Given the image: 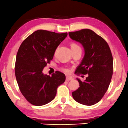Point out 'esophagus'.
<instances>
[{
  "mask_svg": "<svg viewBox=\"0 0 128 128\" xmlns=\"http://www.w3.org/2000/svg\"><path fill=\"white\" fill-rule=\"evenodd\" d=\"M73 80L72 77L70 76H66V81H69V80Z\"/></svg>",
  "mask_w": 128,
  "mask_h": 128,
  "instance_id": "esophagus-1",
  "label": "esophagus"
}]
</instances>
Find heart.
<instances>
[{"mask_svg": "<svg viewBox=\"0 0 128 128\" xmlns=\"http://www.w3.org/2000/svg\"><path fill=\"white\" fill-rule=\"evenodd\" d=\"M70 46H71V50H74V49H75V48H80V47L79 46L78 44H75V43H71V44H70ZM62 71L65 72H69L70 70L68 69V68H62Z\"/></svg>", "mask_w": 128, "mask_h": 128, "instance_id": "heart-1", "label": "heart"}]
</instances>
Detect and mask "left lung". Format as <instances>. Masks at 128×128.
Returning <instances> with one entry per match:
<instances>
[{
  "label": "left lung",
  "instance_id": "1",
  "mask_svg": "<svg viewBox=\"0 0 128 128\" xmlns=\"http://www.w3.org/2000/svg\"><path fill=\"white\" fill-rule=\"evenodd\" d=\"M72 40L82 44L84 56L75 74H88L82 82L76 78L80 87L72 93L79 103L92 106L102 99L111 82L113 72V58L107 42L92 30L84 29L68 33Z\"/></svg>",
  "mask_w": 128,
  "mask_h": 128
}]
</instances>
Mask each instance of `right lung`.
Returning a JSON list of instances; mask_svg holds the SVG:
<instances>
[{
    "mask_svg": "<svg viewBox=\"0 0 128 128\" xmlns=\"http://www.w3.org/2000/svg\"><path fill=\"white\" fill-rule=\"evenodd\" d=\"M67 34L39 30L20 46L15 64L16 80L21 93L34 106H43L53 100L58 86L66 80L61 72H56L50 76L44 75L43 70L52 60L56 49Z\"/></svg>",
    "mask_w": 128,
    "mask_h": 128,
    "instance_id": "add662e5",
    "label": "right lung"
}]
</instances>
